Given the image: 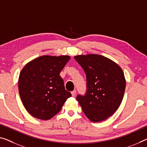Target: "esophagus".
<instances>
[{"label": "esophagus", "mask_w": 147, "mask_h": 147, "mask_svg": "<svg viewBox=\"0 0 147 147\" xmlns=\"http://www.w3.org/2000/svg\"><path fill=\"white\" fill-rule=\"evenodd\" d=\"M76 90H74L73 91H71V95L73 96H76Z\"/></svg>", "instance_id": "1"}]
</instances>
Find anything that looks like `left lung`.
Returning <instances> with one entry per match:
<instances>
[{
	"mask_svg": "<svg viewBox=\"0 0 147 147\" xmlns=\"http://www.w3.org/2000/svg\"><path fill=\"white\" fill-rule=\"evenodd\" d=\"M74 58L87 76V93L78 95L77 100L89 120H105L114 114L122 101L126 84L122 69L113 60L99 55H80Z\"/></svg>",
	"mask_w": 147,
	"mask_h": 147,
	"instance_id": "left-lung-1",
	"label": "left lung"
}]
</instances>
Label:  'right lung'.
Masks as SVG:
<instances>
[{"instance_id":"add662e5","label":"right lung","mask_w":147,"mask_h":147,"mask_svg":"<svg viewBox=\"0 0 147 147\" xmlns=\"http://www.w3.org/2000/svg\"><path fill=\"white\" fill-rule=\"evenodd\" d=\"M67 55L40 56L27 63L20 74L18 90L25 108L35 118L48 120L60 112L70 92L60 73Z\"/></svg>"}]
</instances>
